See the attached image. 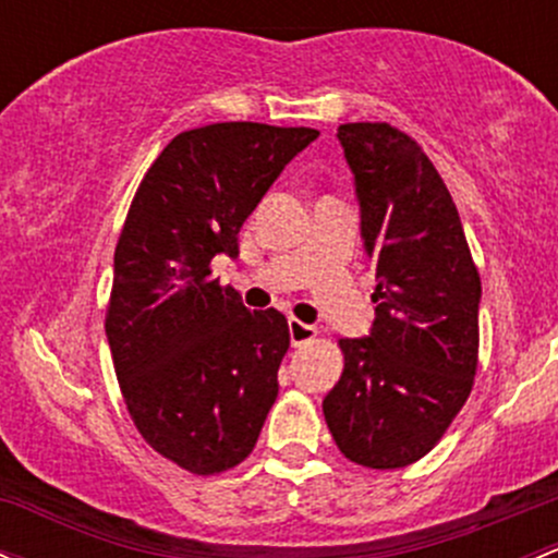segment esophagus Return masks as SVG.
Wrapping results in <instances>:
<instances>
[{"mask_svg": "<svg viewBox=\"0 0 558 558\" xmlns=\"http://www.w3.org/2000/svg\"><path fill=\"white\" fill-rule=\"evenodd\" d=\"M289 333H291V344L293 347H302V344H307V341L315 339L317 330L312 328V326H307V323H302V320H296V317H291V320H289Z\"/></svg>", "mask_w": 558, "mask_h": 558, "instance_id": "obj_1", "label": "esophagus"}]
</instances>
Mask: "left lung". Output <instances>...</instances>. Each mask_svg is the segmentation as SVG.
Segmentation results:
<instances>
[{
  "mask_svg": "<svg viewBox=\"0 0 558 558\" xmlns=\"http://www.w3.org/2000/svg\"><path fill=\"white\" fill-rule=\"evenodd\" d=\"M360 230L376 262L368 339H339L344 371L323 400L352 463L402 469L424 458L466 405L480 365L482 280L442 177L384 121L341 124Z\"/></svg>",
  "mask_w": 558,
  "mask_h": 558,
  "instance_id": "left-lung-1",
  "label": "left lung"
}]
</instances>
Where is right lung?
<instances>
[{
	"mask_svg": "<svg viewBox=\"0 0 558 558\" xmlns=\"http://www.w3.org/2000/svg\"><path fill=\"white\" fill-rule=\"evenodd\" d=\"M317 130L222 121L180 132L134 193L113 256L106 336L134 426L198 476L246 461L278 397L289 323L211 278L217 254Z\"/></svg>",
	"mask_w": 558,
	"mask_h": 558,
	"instance_id": "right-lung-1",
	"label": "right lung"
}]
</instances>
